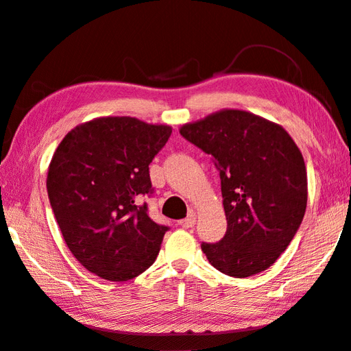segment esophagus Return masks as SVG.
I'll use <instances>...</instances> for the list:
<instances>
[{"instance_id": "esophagus-1", "label": "esophagus", "mask_w": 351, "mask_h": 351, "mask_svg": "<svg viewBox=\"0 0 351 351\" xmlns=\"http://www.w3.org/2000/svg\"><path fill=\"white\" fill-rule=\"evenodd\" d=\"M195 224H196V216H195L193 212L190 213L186 219L180 221V226H181L182 228H192Z\"/></svg>"}]
</instances>
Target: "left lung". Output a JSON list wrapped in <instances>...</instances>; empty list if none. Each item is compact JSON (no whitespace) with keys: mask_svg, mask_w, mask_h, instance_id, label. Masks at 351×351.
Listing matches in <instances>:
<instances>
[{"mask_svg":"<svg viewBox=\"0 0 351 351\" xmlns=\"http://www.w3.org/2000/svg\"><path fill=\"white\" fill-rule=\"evenodd\" d=\"M181 135L219 170L226 237L202 242L216 270L247 278L269 269L295 237L307 207L301 150L281 125L252 112L222 109L184 124Z\"/></svg>","mask_w":351,"mask_h":351,"instance_id":"1","label":"left lung"}]
</instances>
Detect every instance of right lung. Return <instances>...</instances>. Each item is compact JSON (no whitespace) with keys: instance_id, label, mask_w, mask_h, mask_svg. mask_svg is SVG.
<instances>
[{"instance_id":"obj_1","label":"right lung","mask_w":351,"mask_h":351,"mask_svg":"<svg viewBox=\"0 0 351 351\" xmlns=\"http://www.w3.org/2000/svg\"><path fill=\"white\" fill-rule=\"evenodd\" d=\"M171 135L167 124L103 117L62 138L47 193L69 250L93 275L129 281L155 263L167 227L139 201L152 193L149 164Z\"/></svg>"}]
</instances>
